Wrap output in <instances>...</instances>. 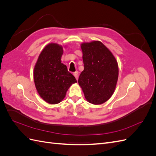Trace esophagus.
<instances>
[{"label":"esophagus","instance_id":"34e87169","mask_svg":"<svg viewBox=\"0 0 156 156\" xmlns=\"http://www.w3.org/2000/svg\"><path fill=\"white\" fill-rule=\"evenodd\" d=\"M73 75L75 76V77L76 78L77 80H78V78H79V72H75L73 73Z\"/></svg>","mask_w":156,"mask_h":156}]
</instances>
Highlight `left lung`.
<instances>
[{
	"label": "left lung",
	"instance_id": "8db88e82",
	"mask_svg": "<svg viewBox=\"0 0 156 156\" xmlns=\"http://www.w3.org/2000/svg\"><path fill=\"white\" fill-rule=\"evenodd\" d=\"M84 70L78 83L86 100L100 105L109 99L116 88L119 67L111 52L101 41L81 44Z\"/></svg>",
	"mask_w": 156,
	"mask_h": 156
}]
</instances>
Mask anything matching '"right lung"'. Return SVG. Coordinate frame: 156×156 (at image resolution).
I'll use <instances>...</instances> for the list:
<instances>
[{
	"label": "right lung",
	"mask_w": 156,
	"mask_h": 156,
	"mask_svg": "<svg viewBox=\"0 0 156 156\" xmlns=\"http://www.w3.org/2000/svg\"><path fill=\"white\" fill-rule=\"evenodd\" d=\"M63 48L49 44L41 51L34 69V83L40 97L50 104L62 101L72 84L77 83L66 66L61 63Z\"/></svg>",
	"instance_id": "1"
}]
</instances>
